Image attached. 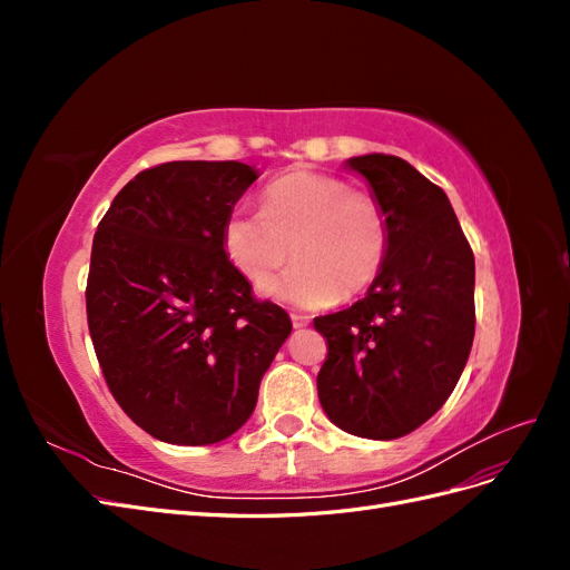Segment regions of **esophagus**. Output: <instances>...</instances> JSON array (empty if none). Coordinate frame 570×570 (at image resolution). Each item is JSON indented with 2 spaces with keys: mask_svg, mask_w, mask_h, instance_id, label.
Instances as JSON below:
<instances>
[{
  "mask_svg": "<svg viewBox=\"0 0 570 570\" xmlns=\"http://www.w3.org/2000/svg\"><path fill=\"white\" fill-rule=\"evenodd\" d=\"M308 323H312V321H308V316H302V314H292V325H295V327H306Z\"/></svg>",
  "mask_w": 570,
  "mask_h": 570,
  "instance_id": "1",
  "label": "esophagus"
}]
</instances>
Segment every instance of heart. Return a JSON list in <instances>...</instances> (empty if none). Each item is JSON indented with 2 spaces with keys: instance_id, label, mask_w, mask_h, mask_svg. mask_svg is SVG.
Here are the masks:
<instances>
[{
  "instance_id": "obj_1",
  "label": "heart",
  "mask_w": 570,
  "mask_h": 570,
  "mask_svg": "<svg viewBox=\"0 0 570 570\" xmlns=\"http://www.w3.org/2000/svg\"><path fill=\"white\" fill-rule=\"evenodd\" d=\"M228 262L262 289L288 263L301 262L266 292L302 308L331 306L366 292L387 264L392 226L385 206L342 178L292 170L262 193V212L233 209L220 228Z\"/></svg>"
}]
</instances>
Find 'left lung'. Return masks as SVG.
Instances as JSON below:
<instances>
[{
  "instance_id": "left-lung-1",
  "label": "left lung",
  "mask_w": 570,
  "mask_h": 570,
  "mask_svg": "<svg viewBox=\"0 0 570 570\" xmlns=\"http://www.w3.org/2000/svg\"><path fill=\"white\" fill-rule=\"evenodd\" d=\"M392 226L368 295L314 318L327 356L318 400L337 428L368 440L413 433L450 400L475 335V262L444 189L390 154L350 159Z\"/></svg>"
}]
</instances>
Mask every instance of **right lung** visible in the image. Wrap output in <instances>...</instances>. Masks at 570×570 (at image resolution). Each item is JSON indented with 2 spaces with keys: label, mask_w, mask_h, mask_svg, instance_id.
Wrapping results in <instances>:
<instances>
[{
  "label": "right lung",
  "mask_w": 570,
  "mask_h": 570,
  "mask_svg": "<svg viewBox=\"0 0 570 570\" xmlns=\"http://www.w3.org/2000/svg\"><path fill=\"white\" fill-rule=\"evenodd\" d=\"M254 180L239 161L151 166L97 226L85 287L95 354L118 406L161 442L214 444L243 428L292 331L220 243Z\"/></svg>",
  "instance_id": "add662e5"
}]
</instances>
